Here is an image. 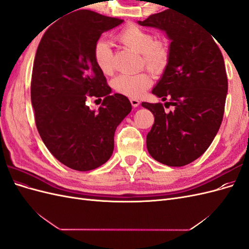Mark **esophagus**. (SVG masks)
Instances as JSON below:
<instances>
[{"label": "esophagus", "instance_id": "obj_1", "mask_svg": "<svg viewBox=\"0 0 249 249\" xmlns=\"http://www.w3.org/2000/svg\"><path fill=\"white\" fill-rule=\"evenodd\" d=\"M130 102L132 104V106L135 108V107H138L140 105V102L137 100V99H130Z\"/></svg>", "mask_w": 249, "mask_h": 249}]
</instances>
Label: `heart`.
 I'll return each instance as SVG.
<instances>
[{"instance_id":"1","label":"heart","mask_w":249,"mask_h":249,"mask_svg":"<svg viewBox=\"0 0 249 249\" xmlns=\"http://www.w3.org/2000/svg\"><path fill=\"white\" fill-rule=\"evenodd\" d=\"M117 40L135 52L141 54V65H145L154 73H162L168 65L170 50L163 39H155L153 33L136 25H127L116 35ZM93 57L95 64L104 74L114 71L113 53L110 43L101 39L96 41ZM153 78L148 71L135 74H119L112 81V86L120 94L137 99L152 86Z\"/></svg>"}]
</instances>
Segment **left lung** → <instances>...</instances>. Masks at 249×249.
<instances>
[{
	"label": "left lung",
	"instance_id": "8db88e82",
	"mask_svg": "<svg viewBox=\"0 0 249 249\" xmlns=\"http://www.w3.org/2000/svg\"><path fill=\"white\" fill-rule=\"evenodd\" d=\"M138 24L163 30L171 40L168 65L152 92L175 110L141 104L155 117L147 150L167 166H184L206 152L222 122L228 77L221 51L197 22L168 9Z\"/></svg>",
	"mask_w": 249,
	"mask_h": 249
}]
</instances>
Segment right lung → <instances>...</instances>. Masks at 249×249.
Returning a JSON list of instances; mask_svg holds the SVG:
<instances>
[{
  "label": "right lung",
  "mask_w": 249,
  "mask_h": 249,
  "mask_svg": "<svg viewBox=\"0 0 249 249\" xmlns=\"http://www.w3.org/2000/svg\"><path fill=\"white\" fill-rule=\"evenodd\" d=\"M124 20L78 10L53 24L36 51L31 80L35 124L51 154L65 166L92 170L114 149V133L132 110L126 96L114 93L95 64L93 50L102 33ZM89 97H103L97 112Z\"/></svg>",
  "instance_id": "obj_1"
}]
</instances>
